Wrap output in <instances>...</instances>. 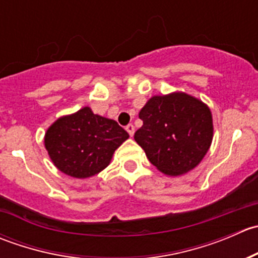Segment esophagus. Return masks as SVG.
<instances>
[{"label":"esophagus","mask_w":258,"mask_h":258,"mask_svg":"<svg viewBox=\"0 0 258 258\" xmlns=\"http://www.w3.org/2000/svg\"><path fill=\"white\" fill-rule=\"evenodd\" d=\"M126 131L128 132L130 134V136H134V134H135V126L132 123H130V124H127L126 126Z\"/></svg>","instance_id":"esophagus-1"}]
</instances>
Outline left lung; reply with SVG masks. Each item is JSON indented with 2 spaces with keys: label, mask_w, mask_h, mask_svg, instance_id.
<instances>
[{
  "label": "left lung",
  "mask_w": 258,
  "mask_h": 258,
  "mask_svg": "<svg viewBox=\"0 0 258 258\" xmlns=\"http://www.w3.org/2000/svg\"><path fill=\"white\" fill-rule=\"evenodd\" d=\"M144 124L135 141L150 162L167 176H181L204 160L213 139L206 103L184 92L153 96L139 113Z\"/></svg>",
  "instance_id": "obj_1"
}]
</instances>
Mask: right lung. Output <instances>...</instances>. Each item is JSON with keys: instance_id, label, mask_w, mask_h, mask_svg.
Listing matches in <instances>:
<instances>
[{"instance_id": "obj_1", "label": "right lung", "mask_w": 258, "mask_h": 258, "mask_svg": "<svg viewBox=\"0 0 258 258\" xmlns=\"http://www.w3.org/2000/svg\"><path fill=\"white\" fill-rule=\"evenodd\" d=\"M128 134L114 119L95 114L88 106L57 118L45 134V147L64 175L88 178L110 165Z\"/></svg>"}]
</instances>
